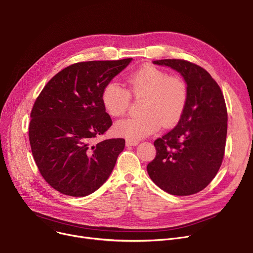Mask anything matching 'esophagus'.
<instances>
[{
	"instance_id": "obj_1",
	"label": "esophagus",
	"mask_w": 253,
	"mask_h": 253,
	"mask_svg": "<svg viewBox=\"0 0 253 253\" xmlns=\"http://www.w3.org/2000/svg\"><path fill=\"white\" fill-rule=\"evenodd\" d=\"M139 144L138 140H132V139H126V146H137Z\"/></svg>"
}]
</instances>
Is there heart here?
<instances>
[{
  "mask_svg": "<svg viewBox=\"0 0 253 253\" xmlns=\"http://www.w3.org/2000/svg\"><path fill=\"white\" fill-rule=\"evenodd\" d=\"M126 83L127 90L119 82L110 81L101 94L104 109L114 118L126 113L130 96L144 97L142 114L119 121L114 126L116 133L137 140L158 130L161 125L169 127L179 122L188 99L187 86L180 77L169 76L157 67L147 65L127 75Z\"/></svg>",
  "mask_w": 253,
  "mask_h": 253,
  "instance_id": "1",
  "label": "heart"
}]
</instances>
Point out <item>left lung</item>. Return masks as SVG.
Here are the masks:
<instances>
[{
  "label": "left lung",
  "instance_id": "8db88e82",
  "mask_svg": "<svg viewBox=\"0 0 253 253\" xmlns=\"http://www.w3.org/2000/svg\"><path fill=\"white\" fill-rule=\"evenodd\" d=\"M153 64L179 72L188 99L177 126L154 142L156 157L147 171L164 191L189 196L207 187L222 165L228 121L224 95L211 76L196 64L177 59Z\"/></svg>",
  "mask_w": 253,
  "mask_h": 253
}]
</instances>
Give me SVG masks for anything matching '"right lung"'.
<instances>
[{"label":"right lung","mask_w":253,"mask_h":253,"mask_svg":"<svg viewBox=\"0 0 253 253\" xmlns=\"http://www.w3.org/2000/svg\"><path fill=\"white\" fill-rule=\"evenodd\" d=\"M130 61L73 64L38 95L30 113L29 142L42 176L55 190L86 197L109 177L126 141L95 142L112 125L101 94Z\"/></svg>","instance_id":"add662e5"}]
</instances>
